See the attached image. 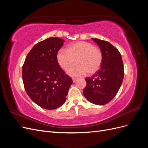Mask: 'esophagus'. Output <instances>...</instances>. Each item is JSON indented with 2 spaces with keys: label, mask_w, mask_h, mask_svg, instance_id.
<instances>
[{
  "label": "esophagus",
  "mask_w": 148,
  "mask_h": 148,
  "mask_svg": "<svg viewBox=\"0 0 148 148\" xmlns=\"http://www.w3.org/2000/svg\"><path fill=\"white\" fill-rule=\"evenodd\" d=\"M72 80H73V83H75L76 82H77V78H72Z\"/></svg>",
  "instance_id": "1"
}]
</instances>
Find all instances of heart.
Instances as JSON below:
<instances>
[{"label": "heart", "instance_id": "heart-1", "mask_svg": "<svg viewBox=\"0 0 148 148\" xmlns=\"http://www.w3.org/2000/svg\"><path fill=\"white\" fill-rule=\"evenodd\" d=\"M103 56L99 48L86 41L71 44L67 49H61L57 53L58 64L64 70H68L77 60L78 64L67 71L71 77H80L88 73L94 74L101 68Z\"/></svg>", "mask_w": 148, "mask_h": 148}]
</instances>
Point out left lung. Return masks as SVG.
Here are the masks:
<instances>
[{"mask_svg": "<svg viewBox=\"0 0 148 148\" xmlns=\"http://www.w3.org/2000/svg\"><path fill=\"white\" fill-rule=\"evenodd\" d=\"M102 53L101 69L91 77L85 78L86 86L83 95L86 99L96 105H104L117 95L124 77L122 56L117 48L109 42L92 38Z\"/></svg>", "mask_w": 148, "mask_h": 148, "instance_id": "1", "label": "left lung"}]
</instances>
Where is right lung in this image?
<instances>
[{"label":"right lung","instance_id":"1","mask_svg":"<svg viewBox=\"0 0 148 148\" xmlns=\"http://www.w3.org/2000/svg\"><path fill=\"white\" fill-rule=\"evenodd\" d=\"M64 42V39L53 37L37 43L28 53L22 67L26 93L43 109H56L63 105L73 83L57 60V53Z\"/></svg>","mask_w":148,"mask_h":148}]
</instances>
